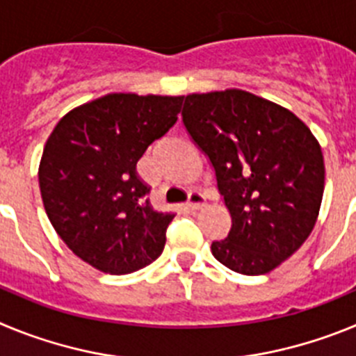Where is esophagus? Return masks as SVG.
Wrapping results in <instances>:
<instances>
[{
  "mask_svg": "<svg viewBox=\"0 0 356 356\" xmlns=\"http://www.w3.org/2000/svg\"><path fill=\"white\" fill-rule=\"evenodd\" d=\"M205 196L201 193H197V191H194V193L188 194V201H187V207L191 210H200L205 207Z\"/></svg>",
  "mask_w": 356,
  "mask_h": 356,
  "instance_id": "obj_1",
  "label": "esophagus"
}]
</instances>
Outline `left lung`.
<instances>
[{
	"label": "left lung",
	"instance_id": "8db88e82",
	"mask_svg": "<svg viewBox=\"0 0 356 356\" xmlns=\"http://www.w3.org/2000/svg\"><path fill=\"white\" fill-rule=\"evenodd\" d=\"M181 119L232 216L212 254L241 275L273 271L316 226L325 191L319 143L291 110L238 89L188 94Z\"/></svg>",
	"mask_w": 356,
	"mask_h": 356
}]
</instances>
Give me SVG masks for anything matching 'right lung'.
Returning a JSON list of instances; mask_svg holds the SVG:
<instances>
[{
    "label": "right lung",
    "instance_id": "obj_1",
    "mask_svg": "<svg viewBox=\"0 0 356 356\" xmlns=\"http://www.w3.org/2000/svg\"><path fill=\"white\" fill-rule=\"evenodd\" d=\"M184 96L106 94L58 121L44 146L39 187L56 234L108 275L155 262L175 213L153 210L135 168L178 121Z\"/></svg>",
    "mask_w": 356,
    "mask_h": 356
}]
</instances>
